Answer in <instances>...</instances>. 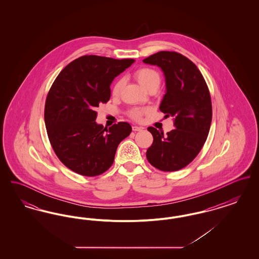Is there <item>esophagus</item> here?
<instances>
[{"instance_id":"obj_1","label":"esophagus","mask_w":259,"mask_h":259,"mask_svg":"<svg viewBox=\"0 0 259 259\" xmlns=\"http://www.w3.org/2000/svg\"><path fill=\"white\" fill-rule=\"evenodd\" d=\"M143 129H144V128L141 127V126H136V125L132 126V130L135 131V132H137V131H141V130H143Z\"/></svg>"}]
</instances>
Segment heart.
Wrapping results in <instances>:
<instances>
[{"instance_id": "1", "label": "heart", "mask_w": 259, "mask_h": 259, "mask_svg": "<svg viewBox=\"0 0 259 259\" xmlns=\"http://www.w3.org/2000/svg\"><path fill=\"white\" fill-rule=\"evenodd\" d=\"M134 76H135L137 81L147 90L150 89L151 87H157L158 88L159 84H160V74L152 68L144 67V68L138 69L134 73ZM122 87H123V79L122 78L117 79L112 85L111 94L113 96H118L121 89H122ZM145 111H146L143 110V109L136 108V109H133V110L130 111V116L135 118V119H140Z\"/></svg>"}]
</instances>
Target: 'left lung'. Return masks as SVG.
Returning a JSON list of instances; mask_svg holds the SVG:
<instances>
[{"label": "left lung", "instance_id": "left-lung-1", "mask_svg": "<svg viewBox=\"0 0 259 259\" xmlns=\"http://www.w3.org/2000/svg\"><path fill=\"white\" fill-rule=\"evenodd\" d=\"M143 62L158 66L164 74L166 93L159 109L165 117H174L176 128L164 135L148 127L153 143L147 158L161 171L181 170L197 156L209 134L212 114L209 88L196 65L178 52L160 51Z\"/></svg>", "mask_w": 259, "mask_h": 259}]
</instances>
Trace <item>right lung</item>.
Returning <instances> with one entry per match:
<instances>
[{
    "label": "right lung",
    "instance_id": "obj_1",
    "mask_svg": "<svg viewBox=\"0 0 259 259\" xmlns=\"http://www.w3.org/2000/svg\"><path fill=\"white\" fill-rule=\"evenodd\" d=\"M134 62L84 55L54 80L46 101L45 122L55 154L72 171L85 177L106 172L119 143L130 135L127 122L108 129L95 120L99 105L111 98L112 80Z\"/></svg>",
    "mask_w": 259,
    "mask_h": 259
}]
</instances>
